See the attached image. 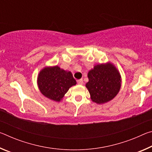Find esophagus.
Wrapping results in <instances>:
<instances>
[{"label": "esophagus", "mask_w": 152, "mask_h": 152, "mask_svg": "<svg viewBox=\"0 0 152 152\" xmlns=\"http://www.w3.org/2000/svg\"><path fill=\"white\" fill-rule=\"evenodd\" d=\"M77 82H78V84H83V80L82 79H80V80H78V81H77Z\"/></svg>", "instance_id": "34e87169"}]
</instances>
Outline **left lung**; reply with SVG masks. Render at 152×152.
<instances>
[{
    "instance_id": "obj_1",
    "label": "left lung",
    "mask_w": 152,
    "mask_h": 152,
    "mask_svg": "<svg viewBox=\"0 0 152 152\" xmlns=\"http://www.w3.org/2000/svg\"><path fill=\"white\" fill-rule=\"evenodd\" d=\"M86 87L91 99L97 104H104L116 96L121 86L119 72L111 63L97 64L88 73Z\"/></svg>"
}]
</instances>
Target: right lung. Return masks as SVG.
Returning <instances> with one entry per match:
<instances>
[{
  "mask_svg": "<svg viewBox=\"0 0 152 152\" xmlns=\"http://www.w3.org/2000/svg\"><path fill=\"white\" fill-rule=\"evenodd\" d=\"M76 84L70 72L58 66L45 67L37 76V85L42 94L56 102L61 101L69 88Z\"/></svg>",
  "mask_w": 152,
  "mask_h": 152,
  "instance_id": "1",
  "label": "right lung"
}]
</instances>
